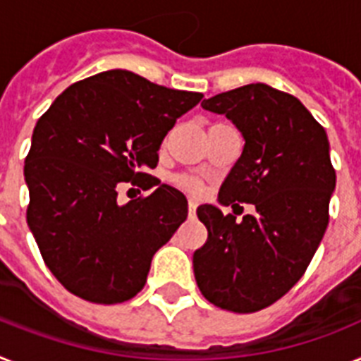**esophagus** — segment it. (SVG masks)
Masks as SVG:
<instances>
[{
  "instance_id": "obj_1",
  "label": "esophagus",
  "mask_w": 361,
  "mask_h": 361,
  "mask_svg": "<svg viewBox=\"0 0 361 361\" xmlns=\"http://www.w3.org/2000/svg\"><path fill=\"white\" fill-rule=\"evenodd\" d=\"M195 210H197V201H195V199H190V201H188V216H195Z\"/></svg>"
}]
</instances>
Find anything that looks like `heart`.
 <instances>
[{
  "mask_svg": "<svg viewBox=\"0 0 361 361\" xmlns=\"http://www.w3.org/2000/svg\"><path fill=\"white\" fill-rule=\"evenodd\" d=\"M175 184H177L180 190H184V192L188 193H193V195H201L202 193V184L201 180H197V178L183 175V177L175 178Z\"/></svg>",
  "mask_w": 361,
  "mask_h": 361,
  "instance_id": "1",
  "label": "heart"
}]
</instances>
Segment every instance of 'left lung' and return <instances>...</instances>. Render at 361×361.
Wrapping results in <instances>:
<instances>
[{"label":"left lung","mask_w":361,"mask_h":361,"mask_svg":"<svg viewBox=\"0 0 361 361\" xmlns=\"http://www.w3.org/2000/svg\"><path fill=\"white\" fill-rule=\"evenodd\" d=\"M201 106L227 116L245 140L217 201L255 212L236 221L214 204L197 208L208 240L193 252L195 281L219 308L258 312L297 284L323 240L336 188L329 138L297 97L264 82Z\"/></svg>","instance_id":"8db88e82"}]
</instances>
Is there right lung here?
I'll return each instance as SVG.
<instances>
[{
  "label": "right lung",
  "mask_w": 361,
  "mask_h": 361,
  "mask_svg": "<svg viewBox=\"0 0 361 361\" xmlns=\"http://www.w3.org/2000/svg\"><path fill=\"white\" fill-rule=\"evenodd\" d=\"M201 99L109 70L68 86L38 120L23 168L27 225L68 291L114 305L144 288L153 255L188 216L184 193L145 169L157 166L175 121ZM123 182L157 188L120 203Z\"/></svg>",
  "instance_id": "obj_1"
}]
</instances>
